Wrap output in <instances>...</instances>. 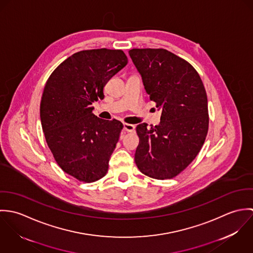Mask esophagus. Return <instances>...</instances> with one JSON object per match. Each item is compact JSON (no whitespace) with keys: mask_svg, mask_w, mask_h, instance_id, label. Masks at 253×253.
<instances>
[{"mask_svg":"<svg viewBox=\"0 0 253 253\" xmlns=\"http://www.w3.org/2000/svg\"><path fill=\"white\" fill-rule=\"evenodd\" d=\"M124 130L127 132H132L135 130V126L130 125V124H124Z\"/></svg>","mask_w":253,"mask_h":253,"instance_id":"34e87169","label":"esophagus"}]
</instances>
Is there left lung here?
Returning <instances> with one entry per match:
<instances>
[{"label":"left lung","mask_w":253,"mask_h":253,"mask_svg":"<svg viewBox=\"0 0 253 253\" xmlns=\"http://www.w3.org/2000/svg\"><path fill=\"white\" fill-rule=\"evenodd\" d=\"M129 55L150 100L162 110L159 126H136L135 164L149 177L171 179L194 161L205 143L210 123L206 88L188 61L165 48H132Z\"/></svg>","instance_id":"1"}]
</instances>
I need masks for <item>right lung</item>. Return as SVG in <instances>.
Instances as JSON below:
<instances>
[{
  "instance_id": "right-lung-1",
  "label": "right lung",
  "mask_w": 253,
  "mask_h": 253,
  "mask_svg": "<svg viewBox=\"0 0 253 253\" xmlns=\"http://www.w3.org/2000/svg\"><path fill=\"white\" fill-rule=\"evenodd\" d=\"M126 64L122 49L81 50L46 81L40 106L45 141L61 169L79 181L99 180L108 171L124 125L97 118L91 104L104 98L105 84Z\"/></svg>"
}]
</instances>
